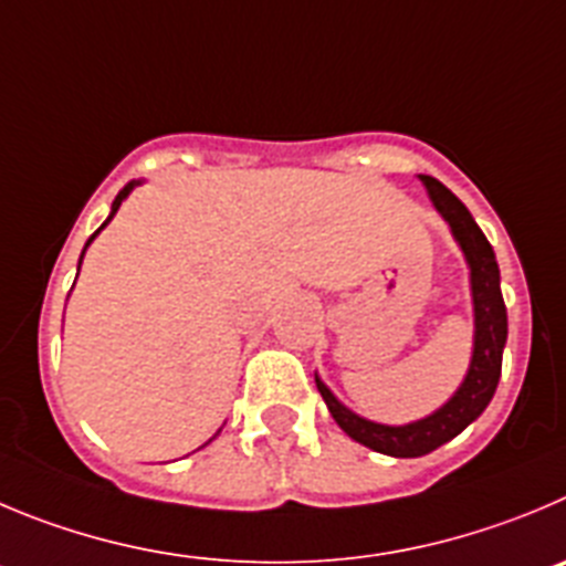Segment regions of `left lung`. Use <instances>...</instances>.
I'll use <instances>...</instances> for the list:
<instances>
[{
  "mask_svg": "<svg viewBox=\"0 0 566 566\" xmlns=\"http://www.w3.org/2000/svg\"><path fill=\"white\" fill-rule=\"evenodd\" d=\"M419 178L427 187V192H430V200L438 209V214L450 223L452 237H455L463 256H467L469 282H472L474 348L461 388L455 390L450 402L438 408L432 416H427V419L410 421V424L402 427H390L352 413L346 405L337 402L335 394L315 374V385H318L321 396H324L326 408H329L337 427L348 438H355L357 443L368 447V450L394 458H419L438 450L441 443L452 441L458 432L467 430L489 408L491 396L497 390L500 371H503V348L505 337H509V315H505V301L503 293H500V268L497 259H494V248L489 245V240L480 231V226L474 223L467 206L450 189L432 176Z\"/></svg>",
  "mask_w": 566,
  "mask_h": 566,
  "instance_id": "obj_1",
  "label": "left lung"
}]
</instances>
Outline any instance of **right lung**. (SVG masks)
I'll return each instance as SVG.
<instances>
[{
	"label": "right lung",
	"instance_id": "right-lung-1",
	"mask_svg": "<svg viewBox=\"0 0 566 566\" xmlns=\"http://www.w3.org/2000/svg\"><path fill=\"white\" fill-rule=\"evenodd\" d=\"M136 184H142V181H130V184H128V187H123V192L116 195V198H114V203H111V214H108V220H105V223H103V226H99V229H97V231H94V234H92V237H88L86 248H88V245H92V240H94V237H97V234H99V231H103V229H105V226H108V223H111V218H114V214H116V209H119V206H123V200H125V198H128V195H130V189H134V187H136ZM86 248H83V253H86ZM81 262H83V256H81ZM77 271H81V268H77Z\"/></svg>",
	"mask_w": 566,
	"mask_h": 566
}]
</instances>
